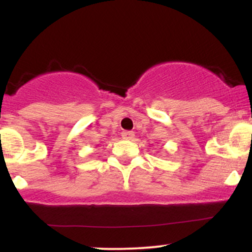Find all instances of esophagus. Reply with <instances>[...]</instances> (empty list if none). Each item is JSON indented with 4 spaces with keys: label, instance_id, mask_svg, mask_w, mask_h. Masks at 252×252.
<instances>
[{
    "label": "esophagus",
    "instance_id": "34e87169",
    "mask_svg": "<svg viewBox=\"0 0 252 252\" xmlns=\"http://www.w3.org/2000/svg\"><path fill=\"white\" fill-rule=\"evenodd\" d=\"M122 137L124 140H132V138L135 137V134L134 131H128V130H126V131L122 132Z\"/></svg>",
    "mask_w": 252,
    "mask_h": 252
}]
</instances>
